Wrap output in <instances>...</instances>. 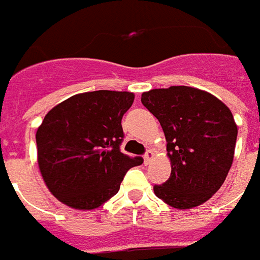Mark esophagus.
Listing matches in <instances>:
<instances>
[{
    "label": "esophagus",
    "instance_id": "1",
    "mask_svg": "<svg viewBox=\"0 0 260 260\" xmlns=\"http://www.w3.org/2000/svg\"><path fill=\"white\" fill-rule=\"evenodd\" d=\"M154 156H155V152L152 150H148L147 152H145V155H144V161L145 164H150L152 159H154Z\"/></svg>",
    "mask_w": 260,
    "mask_h": 260
}]
</instances>
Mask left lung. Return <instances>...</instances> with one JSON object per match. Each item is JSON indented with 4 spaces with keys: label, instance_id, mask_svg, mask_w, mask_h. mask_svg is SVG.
<instances>
[{
    "label": "left lung",
    "instance_id": "left-lung-1",
    "mask_svg": "<svg viewBox=\"0 0 260 260\" xmlns=\"http://www.w3.org/2000/svg\"><path fill=\"white\" fill-rule=\"evenodd\" d=\"M141 102L162 127L171 176L154 186L174 209H193L214 194L233 165L238 127L218 98L192 86L151 89Z\"/></svg>",
    "mask_w": 260,
    "mask_h": 260
}]
</instances>
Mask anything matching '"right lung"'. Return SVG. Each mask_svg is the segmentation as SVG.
<instances>
[{
  "instance_id": "1",
  "label": "right lung",
  "mask_w": 260,
  "mask_h": 260,
  "mask_svg": "<svg viewBox=\"0 0 260 260\" xmlns=\"http://www.w3.org/2000/svg\"><path fill=\"white\" fill-rule=\"evenodd\" d=\"M133 102V92H84L45 116L36 132L39 169L61 203L96 209L119 192L128 169L143 164L120 151L121 117Z\"/></svg>"
}]
</instances>
